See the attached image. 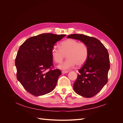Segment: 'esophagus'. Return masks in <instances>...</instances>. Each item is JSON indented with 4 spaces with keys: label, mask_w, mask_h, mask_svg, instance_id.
<instances>
[{
    "label": "esophagus",
    "mask_w": 123,
    "mask_h": 123,
    "mask_svg": "<svg viewBox=\"0 0 123 123\" xmlns=\"http://www.w3.org/2000/svg\"><path fill=\"white\" fill-rule=\"evenodd\" d=\"M69 71H62V74H65V73H68Z\"/></svg>",
    "instance_id": "1"
}]
</instances>
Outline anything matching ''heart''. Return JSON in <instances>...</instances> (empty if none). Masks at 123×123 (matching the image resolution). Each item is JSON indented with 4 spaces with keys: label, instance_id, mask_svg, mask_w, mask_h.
Returning <instances> with one entry per match:
<instances>
[{
    "label": "heart",
    "instance_id": "heart-1",
    "mask_svg": "<svg viewBox=\"0 0 123 123\" xmlns=\"http://www.w3.org/2000/svg\"><path fill=\"white\" fill-rule=\"evenodd\" d=\"M51 56L56 63L59 64L66 55V60L58 66L62 70H68L75 65L80 66L86 62L89 55L87 44L83 42L69 38L62 41L59 44V48L53 47L51 52Z\"/></svg>",
    "mask_w": 123,
    "mask_h": 123
}]
</instances>
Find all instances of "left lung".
I'll use <instances>...</instances> for the list:
<instances>
[{
    "label": "left lung",
    "instance_id": "8db88e82",
    "mask_svg": "<svg viewBox=\"0 0 123 123\" xmlns=\"http://www.w3.org/2000/svg\"><path fill=\"white\" fill-rule=\"evenodd\" d=\"M67 37L80 40L88 47V57L83 67L79 70L73 89L80 95L91 98L98 94L108 81L110 69L108 52L98 39L93 37L74 34Z\"/></svg>",
    "mask_w": 123,
    "mask_h": 123
}]
</instances>
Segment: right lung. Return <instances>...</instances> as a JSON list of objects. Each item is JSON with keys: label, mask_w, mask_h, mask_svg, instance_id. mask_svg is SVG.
Masks as SVG:
<instances>
[{"label": "right lung", "mask_w": 123, "mask_h": 123, "mask_svg": "<svg viewBox=\"0 0 123 123\" xmlns=\"http://www.w3.org/2000/svg\"><path fill=\"white\" fill-rule=\"evenodd\" d=\"M66 35L43 33L31 37L20 46L15 58L16 76L25 90L35 96L55 88L61 71L53 69L51 50Z\"/></svg>", "instance_id": "add662e5"}]
</instances>
